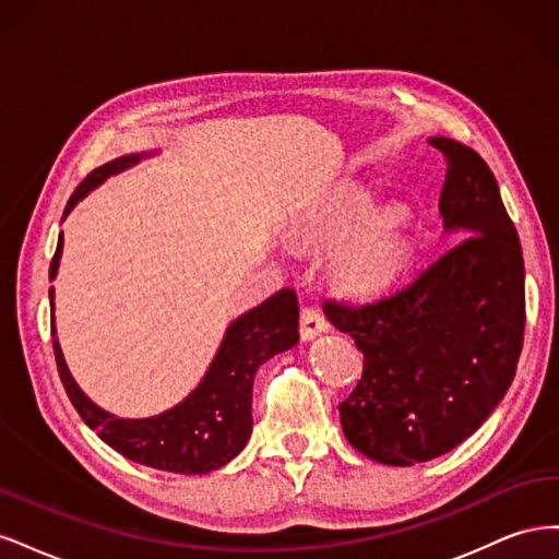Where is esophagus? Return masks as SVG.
<instances>
[{"label":"esophagus","instance_id":"esophagus-1","mask_svg":"<svg viewBox=\"0 0 559 559\" xmlns=\"http://www.w3.org/2000/svg\"><path fill=\"white\" fill-rule=\"evenodd\" d=\"M329 331V321L319 308H302L300 310V337L302 341H312L319 333H326Z\"/></svg>","mask_w":559,"mask_h":559}]
</instances>
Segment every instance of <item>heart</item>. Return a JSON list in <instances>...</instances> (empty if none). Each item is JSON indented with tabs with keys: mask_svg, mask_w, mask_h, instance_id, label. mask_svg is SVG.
<instances>
[{
	"mask_svg": "<svg viewBox=\"0 0 559 559\" xmlns=\"http://www.w3.org/2000/svg\"><path fill=\"white\" fill-rule=\"evenodd\" d=\"M368 210L366 195L347 193L319 212L310 226L314 238L326 242L343 240L349 233L335 253V270L354 286L384 284L399 273L408 257V242L399 218L392 212H376L365 219Z\"/></svg>",
	"mask_w": 559,
	"mask_h": 559,
	"instance_id": "heart-1",
	"label": "heart"
}]
</instances>
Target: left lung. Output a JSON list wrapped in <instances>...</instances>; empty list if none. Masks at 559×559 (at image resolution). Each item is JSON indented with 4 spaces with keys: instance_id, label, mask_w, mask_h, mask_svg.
<instances>
[{
    "instance_id": "obj_1",
    "label": "left lung",
    "mask_w": 559,
    "mask_h": 559,
    "mask_svg": "<svg viewBox=\"0 0 559 559\" xmlns=\"http://www.w3.org/2000/svg\"><path fill=\"white\" fill-rule=\"evenodd\" d=\"M429 144L448 160L438 212L460 240L382 298L324 300L364 354L361 380L337 405L345 438L389 466L466 441L511 386L524 337L522 247L497 179L462 142Z\"/></svg>"
}]
</instances>
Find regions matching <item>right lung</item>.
<instances>
[{
	"instance_id": "right-lung-1",
	"label": "right lung",
	"mask_w": 559,
	"mask_h": 559,
	"mask_svg": "<svg viewBox=\"0 0 559 559\" xmlns=\"http://www.w3.org/2000/svg\"><path fill=\"white\" fill-rule=\"evenodd\" d=\"M144 156H121L93 170L76 186V191L64 207V216L95 186L111 175L128 170L130 165L140 163ZM60 253L62 233L58 238L56 257L50 261V280H56ZM48 296L50 310H53V289L48 292ZM50 333H53L60 380L81 419L109 448L121 452L128 460L158 471L189 473L191 476V473H210L222 468L247 445L251 436L253 376L270 357L292 349L298 343V298L294 289H282L261 302L259 308L235 319L224 335L210 370L193 392L177 403L175 408L144 419L116 417L83 394L64 364L56 337V324H50Z\"/></svg>"
}]
</instances>
